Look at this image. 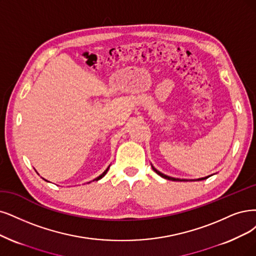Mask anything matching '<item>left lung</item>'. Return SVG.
Returning a JSON list of instances; mask_svg holds the SVG:
<instances>
[{
    "instance_id": "left-lung-1",
    "label": "left lung",
    "mask_w": 256,
    "mask_h": 256,
    "mask_svg": "<svg viewBox=\"0 0 256 256\" xmlns=\"http://www.w3.org/2000/svg\"><path fill=\"white\" fill-rule=\"evenodd\" d=\"M152 166V164H150ZM152 168L154 170V172H156L159 176H162V178H164V179H168V180H172V182H188V179H180V178H174V177H171V176H168V175H166V174H164V173H162V172H159L157 168H155L153 166H152ZM211 176V175H210ZM210 176H206V177H202V178H198V179H191L190 182H200V180H204V179H206V178H209Z\"/></svg>"
}]
</instances>
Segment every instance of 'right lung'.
<instances>
[{
	"label": "right lung",
	"instance_id": "obj_1",
	"mask_svg": "<svg viewBox=\"0 0 256 256\" xmlns=\"http://www.w3.org/2000/svg\"><path fill=\"white\" fill-rule=\"evenodd\" d=\"M108 168H110V166H108L106 168V171H104V172H103V173H102L101 175H99L98 177H96V178H94L92 182H94V180H96V182H98V180H99V179H101L102 177H104V175H106V174L108 173ZM44 180H46V179H44ZM46 182H47V180H46ZM90 182H88V184H90Z\"/></svg>",
	"mask_w": 256,
	"mask_h": 256
}]
</instances>
